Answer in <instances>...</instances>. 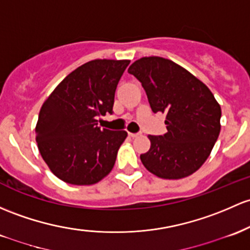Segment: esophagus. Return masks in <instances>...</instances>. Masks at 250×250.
<instances>
[{"label":"esophagus","instance_id":"esophagus-1","mask_svg":"<svg viewBox=\"0 0 250 250\" xmlns=\"http://www.w3.org/2000/svg\"><path fill=\"white\" fill-rule=\"evenodd\" d=\"M128 135H129V138H138L139 135H141L140 133H128Z\"/></svg>","mask_w":250,"mask_h":250}]
</instances>
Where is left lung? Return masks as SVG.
Segmentation results:
<instances>
[{
    "instance_id": "obj_1",
    "label": "left lung",
    "mask_w": 250,
    "mask_h": 250,
    "mask_svg": "<svg viewBox=\"0 0 250 250\" xmlns=\"http://www.w3.org/2000/svg\"><path fill=\"white\" fill-rule=\"evenodd\" d=\"M146 91L153 112L166 114L167 133L149 135L150 148L140 155L150 173L180 179L209 158L221 131V106L204 83L172 60L145 57L128 68Z\"/></svg>"
}]
</instances>
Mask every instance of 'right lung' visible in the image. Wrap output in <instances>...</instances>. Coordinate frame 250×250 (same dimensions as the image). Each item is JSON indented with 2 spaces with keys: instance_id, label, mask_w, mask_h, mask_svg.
I'll use <instances>...</instances> for the list:
<instances>
[{
  "instance_id": "right-lung-1",
  "label": "right lung",
  "mask_w": 250,
  "mask_h": 250,
  "mask_svg": "<svg viewBox=\"0 0 250 250\" xmlns=\"http://www.w3.org/2000/svg\"><path fill=\"white\" fill-rule=\"evenodd\" d=\"M129 60L96 59L65 77L41 106L38 148L53 174L72 185H92L110 173L127 131L98 127L112 114L115 91Z\"/></svg>"
}]
</instances>
